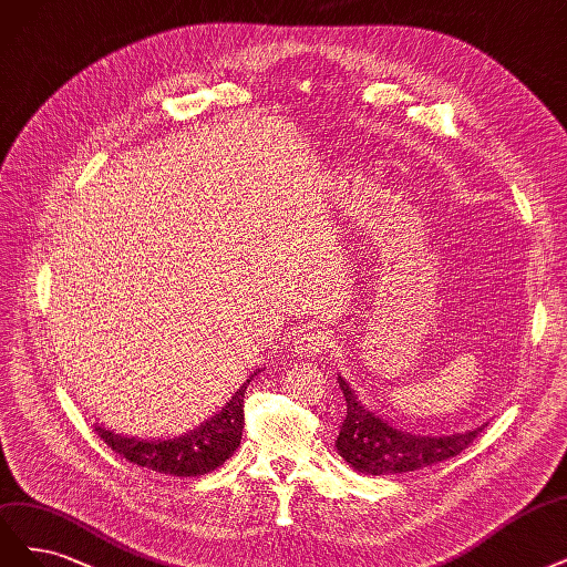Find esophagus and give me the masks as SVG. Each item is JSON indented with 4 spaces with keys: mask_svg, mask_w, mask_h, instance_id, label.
Here are the masks:
<instances>
[{
    "mask_svg": "<svg viewBox=\"0 0 567 567\" xmlns=\"http://www.w3.org/2000/svg\"><path fill=\"white\" fill-rule=\"evenodd\" d=\"M328 344V338L319 328H307L296 338V351L300 357H317Z\"/></svg>",
    "mask_w": 567,
    "mask_h": 567,
    "instance_id": "1",
    "label": "esophagus"
}]
</instances>
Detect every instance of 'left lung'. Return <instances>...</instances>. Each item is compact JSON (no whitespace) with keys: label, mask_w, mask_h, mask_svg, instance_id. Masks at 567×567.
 Masks as SVG:
<instances>
[{"label":"left lung","mask_w":567,"mask_h":567,"mask_svg":"<svg viewBox=\"0 0 567 567\" xmlns=\"http://www.w3.org/2000/svg\"><path fill=\"white\" fill-rule=\"evenodd\" d=\"M338 382L347 401V417L340 426L336 445L340 457L361 474H405L451 460L460 455L464 447H470L485 426L483 424L474 429V432L453 436L408 434L365 410L344 378H338Z\"/></svg>","instance_id":"obj_1"}]
</instances>
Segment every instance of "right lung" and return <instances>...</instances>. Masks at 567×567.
<instances>
[{
	"label": "right lung",
	"mask_w": 567,
	"mask_h": 567,
	"mask_svg": "<svg viewBox=\"0 0 567 567\" xmlns=\"http://www.w3.org/2000/svg\"><path fill=\"white\" fill-rule=\"evenodd\" d=\"M250 380H246L244 386H239V392H234V396L218 415H213L202 426L192 429V432L178 439L147 441V439L114 434L110 429L97 426V424H95V432L116 455H122L138 466H145V470L171 474V476L210 474L216 472L220 464H225L241 443L244 394Z\"/></svg>",
	"instance_id": "right-lung-1"
}]
</instances>
